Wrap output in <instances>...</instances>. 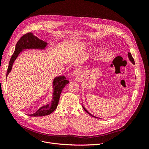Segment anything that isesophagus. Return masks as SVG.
I'll return each instance as SVG.
<instances>
[{"mask_svg":"<svg viewBox=\"0 0 149 149\" xmlns=\"http://www.w3.org/2000/svg\"><path fill=\"white\" fill-rule=\"evenodd\" d=\"M81 70L79 69L75 70L73 73V76H75V77H78V76H79L81 75Z\"/></svg>","mask_w":149,"mask_h":149,"instance_id":"34e87169","label":"esophagus"}]
</instances>
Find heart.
<instances>
[{
    "label": "heart",
    "mask_w": 149,
    "mask_h": 149,
    "mask_svg": "<svg viewBox=\"0 0 149 149\" xmlns=\"http://www.w3.org/2000/svg\"><path fill=\"white\" fill-rule=\"evenodd\" d=\"M77 45L79 48H84V47H88L89 45V43L86 42H79L78 43ZM97 51H98V49L97 48H96L94 50L93 53L96 54L97 53Z\"/></svg>",
    "instance_id": "obj_1"
}]
</instances>
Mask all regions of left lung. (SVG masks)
<instances>
[{"label": "left lung", "mask_w": 149, "mask_h": 149, "mask_svg": "<svg viewBox=\"0 0 149 149\" xmlns=\"http://www.w3.org/2000/svg\"><path fill=\"white\" fill-rule=\"evenodd\" d=\"M128 57H129V60L131 61L132 63V64H134V65H135V62H134V58H133V57H132V55H131V53H128ZM83 106V109H84V110L87 112V113H88L89 115H91V116H93V117H94V118H96L95 116H94L93 115H92L91 113H89V112L86 109V108L83 106Z\"/></svg>", "instance_id": "1"}]
</instances>
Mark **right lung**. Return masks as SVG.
<instances>
[{"mask_svg": "<svg viewBox=\"0 0 149 149\" xmlns=\"http://www.w3.org/2000/svg\"><path fill=\"white\" fill-rule=\"evenodd\" d=\"M48 43L47 42L39 39L35 35H34L33 33H28L22 36L21 38L17 43L15 51L10 58L7 71L6 78L12 71L13 62L15 61L17 56L19 55V54L21 52L24 51L25 49H45ZM68 83H69V81L66 79L65 76H56L54 78L53 82V92L52 102L47 105L42 106L37 112L32 114H30L29 116L38 117L47 116L52 113L57 107L63 89L65 88Z\"/></svg>", "mask_w": 149, "mask_h": 149, "instance_id": "add662e5", "label": "right lung"}]
</instances>
